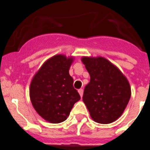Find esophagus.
<instances>
[{"instance_id": "obj_1", "label": "esophagus", "mask_w": 150, "mask_h": 150, "mask_svg": "<svg viewBox=\"0 0 150 150\" xmlns=\"http://www.w3.org/2000/svg\"><path fill=\"white\" fill-rule=\"evenodd\" d=\"M78 92H79L80 96H81V97H83V90L82 88H80V89L78 90Z\"/></svg>"}]
</instances>
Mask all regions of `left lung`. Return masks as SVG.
<instances>
[{
  "instance_id": "obj_1",
  "label": "left lung",
  "mask_w": 150,
  "mask_h": 150,
  "mask_svg": "<svg viewBox=\"0 0 150 150\" xmlns=\"http://www.w3.org/2000/svg\"><path fill=\"white\" fill-rule=\"evenodd\" d=\"M90 75L83 100L93 120L108 124L122 114L131 95L130 84L120 69L102 57H83Z\"/></svg>"
}]
</instances>
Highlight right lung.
Here are the masks:
<instances>
[{
    "label": "right lung",
    "instance_id": "add662e5",
    "mask_svg": "<svg viewBox=\"0 0 150 150\" xmlns=\"http://www.w3.org/2000/svg\"><path fill=\"white\" fill-rule=\"evenodd\" d=\"M72 58L56 55L42 66L30 86V97L36 112L47 121L60 123L81 99L69 74Z\"/></svg>",
    "mask_w": 150,
    "mask_h": 150
}]
</instances>
